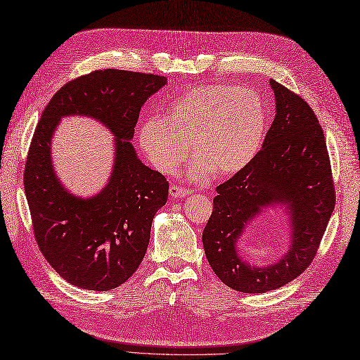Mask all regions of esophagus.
Masks as SVG:
<instances>
[{"mask_svg": "<svg viewBox=\"0 0 360 360\" xmlns=\"http://www.w3.org/2000/svg\"><path fill=\"white\" fill-rule=\"evenodd\" d=\"M191 193H192V191L180 188V186H176V184H172V186L169 188V195L172 198H184V197L191 195Z\"/></svg>", "mask_w": 360, "mask_h": 360, "instance_id": "esophagus-1", "label": "esophagus"}]
</instances>
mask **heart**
I'll list each match as a JSON object with an SVG mask.
<instances>
[{
    "instance_id": "1",
    "label": "heart",
    "mask_w": 360,
    "mask_h": 360,
    "mask_svg": "<svg viewBox=\"0 0 360 360\" xmlns=\"http://www.w3.org/2000/svg\"><path fill=\"white\" fill-rule=\"evenodd\" d=\"M266 103L257 91L230 83L195 86L176 96L165 116L139 129V145L154 168L172 174L191 151V177H230L255 160L268 125Z\"/></svg>"
}]
</instances>
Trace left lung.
<instances>
[{
    "label": "left lung",
    "instance_id": "left-lung-1",
    "mask_svg": "<svg viewBox=\"0 0 360 360\" xmlns=\"http://www.w3.org/2000/svg\"><path fill=\"white\" fill-rule=\"evenodd\" d=\"M276 118L262 150L245 169L217 188L202 231L213 273L229 288L264 294L285 286L312 264L336 201L326 138L314 110L300 95L269 80ZM271 205L287 207L290 248L277 262L252 267L238 256L237 240Z\"/></svg>",
    "mask_w": 360,
    "mask_h": 360
}]
</instances>
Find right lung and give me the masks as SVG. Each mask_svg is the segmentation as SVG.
I'll list each match as a JSON object with an SVG mask.
<instances>
[{
	"mask_svg": "<svg viewBox=\"0 0 360 360\" xmlns=\"http://www.w3.org/2000/svg\"><path fill=\"white\" fill-rule=\"evenodd\" d=\"M165 84L163 75L94 71L57 91L37 122L24 171L34 238L48 264L77 288H118L148 248L153 218L167 202L169 184L138 159L130 141L143 103ZM71 114L91 115L115 136L111 179L91 199L72 196L52 168L53 130Z\"/></svg>",
	"mask_w": 360,
	"mask_h": 360,
	"instance_id": "right-lung-1",
	"label": "right lung"
}]
</instances>
